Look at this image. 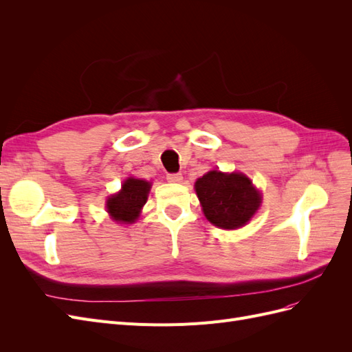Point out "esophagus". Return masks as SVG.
Here are the masks:
<instances>
[{"label": "esophagus", "mask_w": 352, "mask_h": 352, "mask_svg": "<svg viewBox=\"0 0 352 352\" xmlns=\"http://www.w3.org/2000/svg\"><path fill=\"white\" fill-rule=\"evenodd\" d=\"M182 175L180 173H168L167 175V180L168 182H173V184H179V182H182Z\"/></svg>", "instance_id": "obj_1"}]
</instances>
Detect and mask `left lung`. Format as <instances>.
<instances>
[{"label": "left lung", "mask_w": 352, "mask_h": 352, "mask_svg": "<svg viewBox=\"0 0 352 352\" xmlns=\"http://www.w3.org/2000/svg\"><path fill=\"white\" fill-rule=\"evenodd\" d=\"M195 190L206 217L221 229H238L255 214L261 195L251 180L241 173L208 172L195 182Z\"/></svg>", "instance_id": "1"}]
</instances>
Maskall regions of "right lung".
<instances>
[{"mask_svg":"<svg viewBox=\"0 0 352 352\" xmlns=\"http://www.w3.org/2000/svg\"><path fill=\"white\" fill-rule=\"evenodd\" d=\"M150 188L151 184L146 180L127 179L120 192L107 201V211L111 219L117 223H133L140 217V211L145 204Z\"/></svg>","mask_w":352,"mask_h":352,"instance_id":"obj_1","label":"right lung"}]
</instances>
